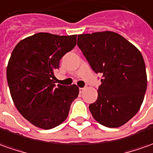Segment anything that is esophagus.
<instances>
[{"label":"esophagus","instance_id":"esophagus-1","mask_svg":"<svg viewBox=\"0 0 153 153\" xmlns=\"http://www.w3.org/2000/svg\"><path fill=\"white\" fill-rule=\"evenodd\" d=\"M84 89H85V88H83V87H80V88H79V91H80V93H82L83 91H84Z\"/></svg>","mask_w":153,"mask_h":153}]
</instances>
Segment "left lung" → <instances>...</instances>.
Instances as JSON below:
<instances>
[{
	"label": "left lung",
	"instance_id": "1",
	"mask_svg": "<svg viewBox=\"0 0 153 153\" xmlns=\"http://www.w3.org/2000/svg\"><path fill=\"white\" fill-rule=\"evenodd\" d=\"M77 46L96 73H102L98 97L89 105L93 118L107 127H119L142 106L147 86L140 51L113 31L81 34Z\"/></svg>",
	"mask_w": 153,
	"mask_h": 153
}]
</instances>
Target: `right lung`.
I'll list each match as a JSON object with an SVG mask.
<instances>
[{
  "instance_id": "1",
  "label": "right lung",
  "mask_w": 153,
  "mask_h": 153,
  "mask_svg": "<svg viewBox=\"0 0 153 153\" xmlns=\"http://www.w3.org/2000/svg\"><path fill=\"white\" fill-rule=\"evenodd\" d=\"M76 44V35L40 32L15 46L6 68L10 96L19 112L32 125L51 129L67 117L77 97L76 85H56L60 60Z\"/></svg>"
}]
</instances>
